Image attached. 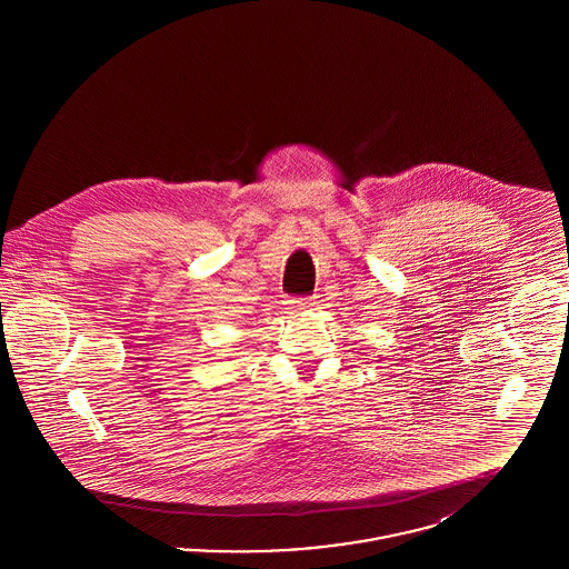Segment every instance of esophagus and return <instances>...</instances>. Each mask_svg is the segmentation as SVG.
<instances>
[{
  "mask_svg": "<svg viewBox=\"0 0 569 569\" xmlns=\"http://www.w3.org/2000/svg\"><path fill=\"white\" fill-rule=\"evenodd\" d=\"M292 313H302V311H309L313 309V302L309 298H298V300H290V307H288Z\"/></svg>",
  "mask_w": 569,
  "mask_h": 569,
  "instance_id": "34e87169",
  "label": "esophagus"
}]
</instances>
